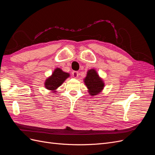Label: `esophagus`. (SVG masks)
<instances>
[{
    "instance_id": "obj_1",
    "label": "esophagus",
    "mask_w": 155,
    "mask_h": 155,
    "mask_svg": "<svg viewBox=\"0 0 155 155\" xmlns=\"http://www.w3.org/2000/svg\"><path fill=\"white\" fill-rule=\"evenodd\" d=\"M72 76H73V77L75 78L78 77V76H79V72H76V71L72 72Z\"/></svg>"
}]
</instances>
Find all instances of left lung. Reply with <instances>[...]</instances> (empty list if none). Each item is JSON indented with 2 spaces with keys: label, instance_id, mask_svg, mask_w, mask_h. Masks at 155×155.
Masks as SVG:
<instances>
[{
  "label": "left lung",
  "instance_id": "1",
  "mask_svg": "<svg viewBox=\"0 0 155 155\" xmlns=\"http://www.w3.org/2000/svg\"><path fill=\"white\" fill-rule=\"evenodd\" d=\"M85 85L88 89V93L91 96L98 94L104 89V83L100 78L94 69L88 70L87 76L84 79Z\"/></svg>",
  "mask_w": 155,
  "mask_h": 155
}]
</instances>
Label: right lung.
Returning <instances> with one entry per match:
<instances>
[{
    "label": "right lung",
    "instance_id": "obj_1",
    "mask_svg": "<svg viewBox=\"0 0 155 155\" xmlns=\"http://www.w3.org/2000/svg\"><path fill=\"white\" fill-rule=\"evenodd\" d=\"M69 76L70 74L68 73L63 72L59 68H56L51 74V76L46 79L45 83V87L48 90L52 91V92H55L56 89L61 85L63 83Z\"/></svg>",
    "mask_w": 155,
    "mask_h": 155
}]
</instances>
